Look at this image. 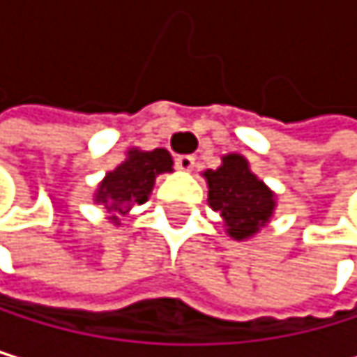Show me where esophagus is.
<instances>
[{"label": "esophagus", "mask_w": 357, "mask_h": 357, "mask_svg": "<svg viewBox=\"0 0 357 357\" xmlns=\"http://www.w3.org/2000/svg\"><path fill=\"white\" fill-rule=\"evenodd\" d=\"M175 167L180 169V171H192L195 158H192V156H177V158H175Z\"/></svg>", "instance_id": "esophagus-1"}]
</instances>
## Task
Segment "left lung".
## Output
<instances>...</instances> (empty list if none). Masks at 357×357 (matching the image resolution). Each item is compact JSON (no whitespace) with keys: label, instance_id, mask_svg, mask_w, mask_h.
<instances>
[{"label":"left lung","instance_id":"obj_1","mask_svg":"<svg viewBox=\"0 0 357 357\" xmlns=\"http://www.w3.org/2000/svg\"><path fill=\"white\" fill-rule=\"evenodd\" d=\"M203 177L208 180L210 208L220 212L233 240H248L270 222L276 208L274 192L250 171L244 156H222V165L208 169Z\"/></svg>","mask_w":357,"mask_h":357}]
</instances>
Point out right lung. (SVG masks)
Wrapping results in <instances>:
<instances>
[{
  "label": "right lung",
  "mask_w": 357,
  "mask_h": 357,
  "mask_svg": "<svg viewBox=\"0 0 357 357\" xmlns=\"http://www.w3.org/2000/svg\"><path fill=\"white\" fill-rule=\"evenodd\" d=\"M171 171L173 158L167 149L156 147L152 152L128 149L126 160L115 171H109L105 175V180L93 195V201L105 205V210L111 214V220L117 222L119 214H126L132 205H141L147 201L160 173Z\"/></svg>",
  "instance_id": "obj_1"
}]
</instances>
